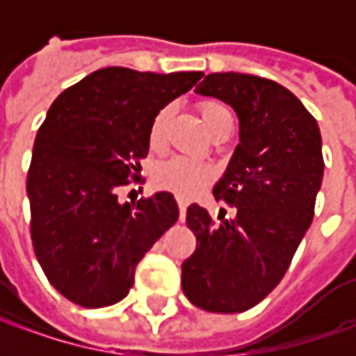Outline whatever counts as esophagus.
I'll return each mask as SVG.
<instances>
[{
    "label": "esophagus",
    "instance_id": "1",
    "mask_svg": "<svg viewBox=\"0 0 356 356\" xmlns=\"http://www.w3.org/2000/svg\"><path fill=\"white\" fill-rule=\"evenodd\" d=\"M178 208H180V218L184 220L186 216V208H188V202L184 198H178Z\"/></svg>",
    "mask_w": 356,
    "mask_h": 356
}]
</instances>
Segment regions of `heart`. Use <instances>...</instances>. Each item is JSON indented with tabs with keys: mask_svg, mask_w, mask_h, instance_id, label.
I'll list each match as a JSON object with an SVG mask.
<instances>
[{
	"mask_svg": "<svg viewBox=\"0 0 356 356\" xmlns=\"http://www.w3.org/2000/svg\"><path fill=\"white\" fill-rule=\"evenodd\" d=\"M172 104L160 106L154 117L150 120L148 127V146L150 150L160 152L164 148V136H166V127L170 122ZM200 115L206 124V129L212 132L218 124H222L224 120L232 118V113L226 104L218 103V101H204L200 103ZM213 178V170L210 164L206 162H194L188 158H172L162 162L154 172V182L158 188L174 192L182 198H190L198 192L200 188L210 184Z\"/></svg>",
	"mask_w": 356,
	"mask_h": 356,
	"instance_id": "heart-1",
	"label": "heart"
}]
</instances>
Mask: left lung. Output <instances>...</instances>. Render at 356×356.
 I'll use <instances>...</instances> for the list:
<instances>
[{"label": "left lung", "instance_id": "left-lung-1", "mask_svg": "<svg viewBox=\"0 0 356 356\" xmlns=\"http://www.w3.org/2000/svg\"><path fill=\"white\" fill-rule=\"evenodd\" d=\"M196 92L224 101L239 118V144L213 186L236 216L213 226L202 206H188L198 243L182 264V291L204 311L241 313L277 287L313 222L321 132L291 90L264 76L212 73Z\"/></svg>", "mask_w": 356, "mask_h": 356}]
</instances>
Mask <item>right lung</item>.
Segmentation results:
<instances>
[{
	"instance_id": "right-lung-1",
	"label": "right lung",
	"mask_w": 356,
	"mask_h": 356,
	"mask_svg": "<svg viewBox=\"0 0 356 356\" xmlns=\"http://www.w3.org/2000/svg\"><path fill=\"white\" fill-rule=\"evenodd\" d=\"M202 75L104 67L51 104L35 136L27 196L35 255L69 301L92 309L118 303L144 253L176 224L170 192L120 204L117 190L140 180L154 113Z\"/></svg>"
}]
</instances>
